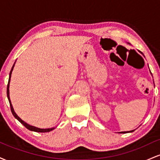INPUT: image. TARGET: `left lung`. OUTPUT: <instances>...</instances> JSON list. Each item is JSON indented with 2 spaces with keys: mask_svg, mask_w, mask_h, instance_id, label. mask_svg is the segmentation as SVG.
Returning <instances> with one entry per match:
<instances>
[{
  "mask_svg": "<svg viewBox=\"0 0 160 160\" xmlns=\"http://www.w3.org/2000/svg\"><path fill=\"white\" fill-rule=\"evenodd\" d=\"M134 130H132V131H129V132H121L120 133H127V132H133Z\"/></svg>",
  "mask_w": 160,
  "mask_h": 160,
  "instance_id": "1",
  "label": "left lung"
}]
</instances>
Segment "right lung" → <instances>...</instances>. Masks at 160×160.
I'll use <instances>...</instances> for the list:
<instances>
[{"mask_svg": "<svg viewBox=\"0 0 160 160\" xmlns=\"http://www.w3.org/2000/svg\"><path fill=\"white\" fill-rule=\"evenodd\" d=\"M14 65H15V63H14V65H12V69H11L10 71V77H9V81H8V84H7V98H8V100H9V102H10V109H11V112H12V115L15 117V118L17 119L20 122H21L22 124L24 126H25V128H27L28 129L31 130V131H34V132H50L52 131V130L54 129L55 128H37L35 126H30V125H28V123H26L25 122H24V121L22 120V119H20L19 117H18V115L16 114L15 113V111H14L13 110V108H12V104H11V102H10V91H9V88H10V78H11V74H12V70H13V68H14Z\"/></svg>", "mask_w": 160, "mask_h": 160, "instance_id": "obj_1", "label": "right lung"}]
</instances>
